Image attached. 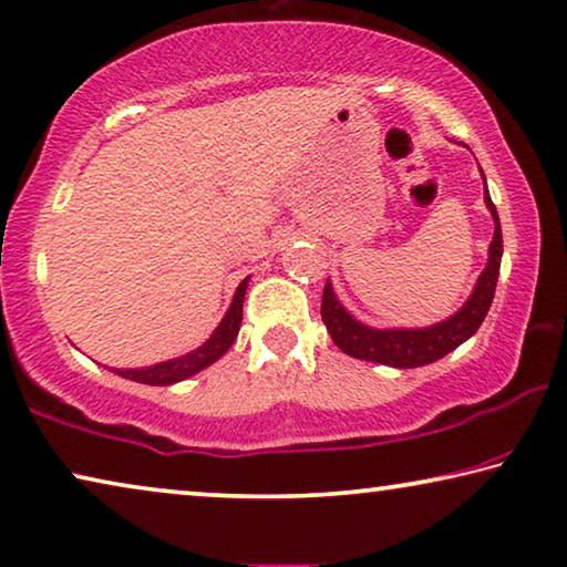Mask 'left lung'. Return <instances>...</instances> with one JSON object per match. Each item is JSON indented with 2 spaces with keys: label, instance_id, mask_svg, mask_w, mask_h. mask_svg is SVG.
<instances>
[{
  "label": "left lung",
  "instance_id": "obj_1",
  "mask_svg": "<svg viewBox=\"0 0 567 567\" xmlns=\"http://www.w3.org/2000/svg\"><path fill=\"white\" fill-rule=\"evenodd\" d=\"M484 203L494 218V239L488 244V261L484 272L478 275L476 287H473L471 298L463 302V308L453 312L451 318L427 328H371L343 308V302L336 298L331 280H326L320 316H323V323L338 349L361 361H374V364H386L394 369H415L433 364L445 353L458 349L463 341H468L478 331V326L484 323L488 308H492L504 251L499 214H496L488 190H484Z\"/></svg>",
  "mask_w": 567,
  "mask_h": 567
}]
</instances>
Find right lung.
<instances>
[{
	"label": "right lung",
	"instance_id": "1",
	"mask_svg": "<svg viewBox=\"0 0 567 567\" xmlns=\"http://www.w3.org/2000/svg\"><path fill=\"white\" fill-rule=\"evenodd\" d=\"M247 280H241V285L236 287L234 300L226 316L221 318V323L216 326V331L210 333V338L203 346H198L196 351L183 353V357L171 359V361H159V364L152 367H142V369H109L114 374H120L124 379H132V382L140 384H152V386H167L175 382H183L193 374H198L200 369H206L224 357L226 351L231 349V343L239 336V326H241V310H244V295H247Z\"/></svg>",
	"mask_w": 567,
	"mask_h": 567
}]
</instances>
